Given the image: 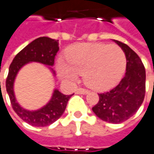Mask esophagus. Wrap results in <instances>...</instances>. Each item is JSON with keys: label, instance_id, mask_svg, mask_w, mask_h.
I'll return each instance as SVG.
<instances>
[{"label": "esophagus", "instance_id": "esophagus-1", "mask_svg": "<svg viewBox=\"0 0 154 154\" xmlns=\"http://www.w3.org/2000/svg\"><path fill=\"white\" fill-rule=\"evenodd\" d=\"M76 93L81 94H86L88 93V89H85V88H78V89L76 90Z\"/></svg>", "mask_w": 154, "mask_h": 154}]
</instances>
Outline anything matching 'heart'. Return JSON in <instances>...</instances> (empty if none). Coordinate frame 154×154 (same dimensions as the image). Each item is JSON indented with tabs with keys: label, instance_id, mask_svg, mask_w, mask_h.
<instances>
[{
	"label": "heart",
	"instance_id": "1",
	"mask_svg": "<svg viewBox=\"0 0 154 154\" xmlns=\"http://www.w3.org/2000/svg\"><path fill=\"white\" fill-rule=\"evenodd\" d=\"M66 60L67 62L59 60L56 63L61 79L75 82L79 73H83L86 85L97 91L116 86L126 67V57L121 47L103 43L74 45L67 50Z\"/></svg>",
	"mask_w": 154,
	"mask_h": 154
}]
</instances>
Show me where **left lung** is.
I'll return each instance as SVG.
<instances>
[{
	"label": "left lung",
	"instance_id": "obj_1",
	"mask_svg": "<svg viewBox=\"0 0 154 154\" xmlns=\"http://www.w3.org/2000/svg\"><path fill=\"white\" fill-rule=\"evenodd\" d=\"M126 57V72L119 84L109 92L99 94V102L92 108L103 121L120 124L137 111L146 93V69L137 54L127 45L114 40Z\"/></svg>",
	"mask_w": 154,
	"mask_h": 154
}]
</instances>
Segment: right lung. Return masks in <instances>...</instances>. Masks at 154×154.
I'll list each match as a JSON object with an SVG mask.
<instances>
[{
	"label": "right lung",
	"mask_w": 154,
	"mask_h": 154,
	"mask_svg": "<svg viewBox=\"0 0 154 154\" xmlns=\"http://www.w3.org/2000/svg\"><path fill=\"white\" fill-rule=\"evenodd\" d=\"M59 40L41 37L35 39L24 47L12 61L6 81V89L8 94L13 109L27 124L37 127L47 126L57 121L63 115L68 100L72 94L66 95L54 89L49 102L37 110L23 109L17 102L14 92V82L20 69L30 62H38L47 66H53L54 59L59 51ZM50 70L55 74L51 67Z\"/></svg>",
	"instance_id": "obj_1"
}]
</instances>
